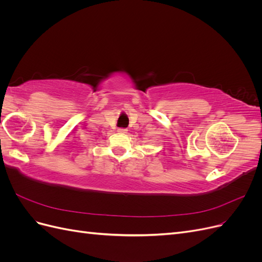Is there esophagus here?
Segmentation results:
<instances>
[{
	"mask_svg": "<svg viewBox=\"0 0 262 262\" xmlns=\"http://www.w3.org/2000/svg\"><path fill=\"white\" fill-rule=\"evenodd\" d=\"M126 129H122V128H120V129H118V133H122V134H124V133H126Z\"/></svg>",
	"mask_w": 262,
	"mask_h": 262,
	"instance_id": "34e87169",
	"label": "esophagus"
}]
</instances>
